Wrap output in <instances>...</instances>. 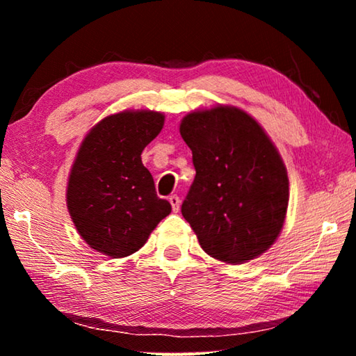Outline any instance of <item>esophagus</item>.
<instances>
[{
  "label": "esophagus",
  "instance_id": "obj_1",
  "mask_svg": "<svg viewBox=\"0 0 356 356\" xmlns=\"http://www.w3.org/2000/svg\"><path fill=\"white\" fill-rule=\"evenodd\" d=\"M168 200H170V204H171V207H172V212H179V209H180V197L177 195H171L170 197H168Z\"/></svg>",
  "mask_w": 356,
  "mask_h": 356
}]
</instances>
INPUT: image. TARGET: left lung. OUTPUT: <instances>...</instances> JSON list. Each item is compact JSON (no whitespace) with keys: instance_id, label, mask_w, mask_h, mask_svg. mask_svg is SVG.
Masks as SVG:
<instances>
[{"instance_id":"left-lung-1","label":"left lung","mask_w":356,"mask_h":356,"mask_svg":"<svg viewBox=\"0 0 356 356\" xmlns=\"http://www.w3.org/2000/svg\"><path fill=\"white\" fill-rule=\"evenodd\" d=\"M180 135L196 176L182 204L201 248L242 264L278 238L289 204V179L278 150L250 114L215 106L186 114Z\"/></svg>"}]
</instances>
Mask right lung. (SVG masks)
Wrapping results in <instances>:
<instances>
[{
  "label": "right lung",
  "mask_w": 356,
  "mask_h": 356,
  "mask_svg": "<svg viewBox=\"0 0 356 356\" xmlns=\"http://www.w3.org/2000/svg\"><path fill=\"white\" fill-rule=\"evenodd\" d=\"M163 124L165 116L156 111L111 114L91 129L78 149L67 209L78 234L102 254H134L171 213V204L156 196L152 174L141 161L144 147Z\"/></svg>",
  "instance_id": "obj_1"
}]
</instances>
